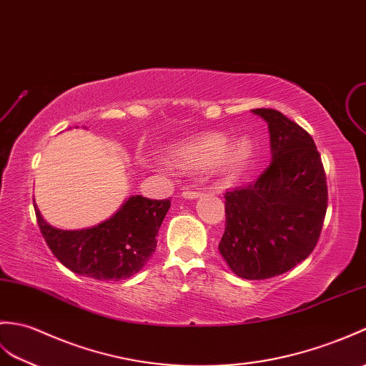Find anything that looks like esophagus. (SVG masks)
<instances>
[{"mask_svg":"<svg viewBox=\"0 0 366 366\" xmlns=\"http://www.w3.org/2000/svg\"><path fill=\"white\" fill-rule=\"evenodd\" d=\"M182 197L185 199H197V198L202 197V192L201 190H185V192H182Z\"/></svg>","mask_w":366,"mask_h":366,"instance_id":"34e87169","label":"esophagus"}]
</instances>
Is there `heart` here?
I'll use <instances>...</instances> for the list:
<instances>
[{
    "label": "heart",
    "instance_id": "1",
    "mask_svg": "<svg viewBox=\"0 0 366 366\" xmlns=\"http://www.w3.org/2000/svg\"><path fill=\"white\" fill-rule=\"evenodd\" d=\"M252 152L248 139L229 142L226 135L207 134L169 148L167 164L182 172H199L217 164L223 172L234 173L251 162Z\"/></svg>",
    "mask_w": 366,
    "mask_h": 366
}]
</instances>
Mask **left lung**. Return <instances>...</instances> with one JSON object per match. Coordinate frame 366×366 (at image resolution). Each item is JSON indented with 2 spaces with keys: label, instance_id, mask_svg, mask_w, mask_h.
I'll list each match as a JSON object with an SVG mask.
<instances>
[{
  "label": "left lung",
  "instance_id": "left-lung-1",
  "mask_svg": "<svg viewBox=\"0 0 366 366\" xmlns=\"http://www.w3.org/2000/svg\"><path fill=\"white\" fill-rule=\"evenodd\" d=\"M267 122L271 162L256 181L226 192V229L218 251L234 274L268 279L292 269L317 246L327 209L326 174L315 142L274 109Z\"/></svg>",
  "mask_w": 366,
  "mask_h": 366
}]
</instances>
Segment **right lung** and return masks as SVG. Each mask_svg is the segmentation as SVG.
I'll list each match as a JSON object with an SVG mask.
<instances>
[{"instance_id":"1","label":"right lung","mask_w":366,"mask_h":366,"mask_svg":"<svg viewBox=\"0 0 366 366\" xmlns=\"http://www.w3.org/2000/svg\"><path fill=\"white\" fill-rule=\"evenodd\" d=\"M169 206V199L137 194L127 198L106 222L65 231L46 223L34 202L40 232L57 260L76 274L98 280L127 279L147 265Z\"/></svg>"}]
</instances>
